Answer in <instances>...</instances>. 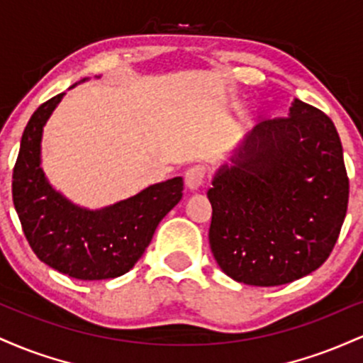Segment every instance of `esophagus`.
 Listing matches in <instances>:
<instances>
[{"instance_id":"esophagus-1","label":"esophagus","mask_w":363,"mask_h":363,"mask_svg":"<svg viewBox=\"0 0 363 363\" xmlns=\"http://www.w3.org/2000/svg\"><path fill=\"white\" fill-rule=\"evenodd\" d=\"M206 172H208V170H206L205 165H194V167L187 169L186 177H184L186 186L189 187L191 191H194V189H198V187H201L203 182H205Z\"/></svg>"}]
</instances>
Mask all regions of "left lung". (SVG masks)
Segmentation results:
<instances>
[{
    "instance_id": "obj_1",
    "label": "left lung",
    "mask_w": 363,
    "mask_h": 363,
    "mask_svg": "<svg viewBox=\"0 0 363 363\" xmlns=\"http://www.w3.org/2000/svg\"><path fill=\"white\" fill-rule=\"evenodd\" d=\"M208 189L210 247L232 280L277 286L315 272L348 206L343 147L333 121L295 99L289 118L245 135Z\"/></svg>"
}]
</instances>
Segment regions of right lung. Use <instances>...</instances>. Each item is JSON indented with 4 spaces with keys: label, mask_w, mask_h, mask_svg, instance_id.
Masks as SVG:
<instances>
[{
    "label": "right lung",
    "mask_w": 363,
    "mask_h": 363,
    "mask_svg": "<svg viewBox=\"0 0 363 363\" xmlns=\"http://www.w3.org/2000/svg\"><path fill=\"white\" fill-rule=\"evenodd\" d=\"M62 95L44 102L25 126L11 182L15 210L32 251L56 272L90 281L118 278L143 256L160 220L181 201L184 182L169 179L101 210L73 205L40 167L44 126Z\"/></svg>",
    "instance_id": "obj_1"
}]
</instances>
